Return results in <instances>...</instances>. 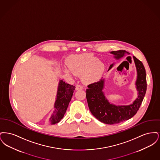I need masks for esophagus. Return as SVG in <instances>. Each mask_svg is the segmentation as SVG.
<instances>
[{
  "mask_svg": "<svg viewBox=\"0 0 160 160\" xmlns=\"http://www.w3.org/2000/svg\"><path fill=\"white\" fill-rule=\"evenodd\" d=\"M83 89V86H82V85L78 84H76V91L82 90V89Z\"/></svg>",
  "mask_w": 160,
  "mask_h": 160,
  "instance_id": "obj_1",
  "label": "esophagus"
}]
</instances>
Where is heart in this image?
<instances>
[{
  "mask_svg": "<svg viewBox=\"0 0 160 160\" xmlns=\"http://www.w3.org/2000/svg\"><path fill=\"white\" fill-rule=\"evenodd\" d=\"M68 67L64 71L68 74L82 75L84 83H92L98 81L104 71V64L99 59L90 53L72 55L67 59Z\"/></svg>",
  "mask_w": 160,
  "mask_h": 160,
  "instance_id": "heart-1",
  "label": "heart"
}]
</instances>
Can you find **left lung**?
Segmentation results:
<instances>
[{
    "label": "left lung",
    "instance_id": "8db88e82",
    "mask_svg": "<svg viewBox=\"0 0 160 160\" xmlns=\"http://www.w3.org/2000/svg\"><path fill=\"white\" fill-rule=\"evenodd\" d=\"M110 53L113 54L116 59L121 58L125 54H129L122 50L113 51ZM133 59L137 69L136 86L138 97L132 104L128 106H116L110 104L102 91L104 88V79H101L98 82L88 86V89L86 91V96L88 106L92 114L99 121L113 125L129 119L137 113L146 91V74L142 62L134 56H133ZM113 65L114 63L110 65L108 71L113 67Z\"/></svg>",
    "mask_w": 160,
    "mask_h": 160
}]
</instances>
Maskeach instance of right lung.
<instances>
[{
	"label": "right lung",
	"mask_w": 160,
	"mask_h": 160,
	"mask_svg": "<svg viewBox=\"0 0 160 160\" xmlns=\"http://www.w3.org/2000/svg\"><path fill=\"white\" fill-rule=\"evenodd\" d=\"M75 88L74 86L67 83L62 80L59 81L56 99L54 105V110L49 119L51 125L60 122L64 116Z\"/></svg>",
	"instance_id": "obj_1"
}]
</instances>
